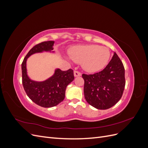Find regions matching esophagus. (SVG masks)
<instances>
[{"label":"esophagus","mask_w":148,"mask_h":148,"mask_svg":"<svg viewBox=\"0 0 148 148\" xmlns=\"http://www.w3.org/2000/svg\"><path fill=\"white\" fill-rule=\"evenodd\" d=\"M82 75V73L79 72V71H77V70H75L74 71V76L75 77H79V76Z\"/></svg>","instance_id":"1"}]
</instances>
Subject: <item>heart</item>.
Returning a JSON list of instances; mask_svg holds the SVG:
<instances>
[{"label":"heart","instance_id":"heart-1","mask_svg":"<svg viewBox=\"0 0 148 148\" xmlns=\"http://www.w3.org/2000/svg\"><path fill=\"white\" fill-rule=\"evenodd\" d=\"M71 59L81 64L83 69L88 72L99 70L108 63L110 53L108 48L96 44L78 46L70 50Z\"/></svg>","mask_w":148,"mask_h":148}]
</instances>
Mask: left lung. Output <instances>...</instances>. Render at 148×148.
I'll return each instance as SVG.
<instances>
[{
	"mask_svg": "<svg viewBox=\"0 0 148 148\" xmlns=\"http://www.w3.org/2000/svg\"><path fill=\"white\" fill-rule=\"evenodd\" d=\"M84 95L88 104L97 109H109L121 99L125 86V69L115 52L104 69L83 74Z\"/></svg>",
	"mask_w": 148,
	"mask_h": 148,
	"instance_id": "obj_1",
	"label": "left lung"
}]
</instances>
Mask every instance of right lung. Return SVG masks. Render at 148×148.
<instances>
[{"label":"right lung","mask_w":148,"mask_h":148,"mask_svg":"<svg viewBox=\"0 0 148 148\" xmlns=\"http://www.w3.org/2000/svg\"><path fill=\"white\" fill-rule=\"evenodd\" d=\"M53 41H47L35 45L30 49L21 64L22 84L26 95L35 104L46 108L56 106L64 99L67 85L74 79L73 70L57 69L55 74L45 82H36L28 77L26 62L28 57L34 53L53 50Z\"/></svg>","instance_id":"right-lung-1"}]
</instances>
